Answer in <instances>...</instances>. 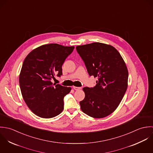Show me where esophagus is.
I'll use <instances>...</instances> for the list:
<instances>
[{"label":"esophagus","instance_id":"1","mask_svg":"<svg viewBox=\"0 0 153 153\" xmlns=\"http://www.w3.org/2000/svg\"><path fill=\"white\" fill-rule=\"evenodd\" d=\"M73 89H74L75 91H79V90L81 89V88H80V87H76V86H73Z\"/></svg>","mask_w":153,"mask_h":153}]
</instances>
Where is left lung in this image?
Segmentation results:
<instances>
[{
    "instance_id": "1",
    "label": "left lung",
    "mask_w": 153,
    "mask_h": 153,
    "mask_svg": "<svg viewBox=\"0 0 153 153\" xmlns=\"http://www.w3.org/2000/svg\"><path fill=\"white\" fill-rule=\"evenodd\" d=\"M89 74L97 77L93 88L83 90L85 99L80 102L82 111L94 118H102L119 106L128 87V71L120 53L113 46L93 42L76 47Z\"/></svg>"
}]
</instances>
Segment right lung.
Returning <instances> with one entry per match:
<instances>
[{
  "label": "right lung",
  "mask_w": 153,
  "mask_h": 153,
  "mask_svg": "<svg viewBox=\"0 0 153 153\" xmlns=\"http://www.w3.org/2000/svg\"><path fill=\"white\" fill-rule=\"evenodd\" d=\"M74 48L45 44L32 50L25 59L19 77L20 89L27 105L38 117L51 118L62 111L64 97L71 88L54 86L51 79L56 74L62 75V65Z\"/></svg>",
  "instance_id": "add662e5"
}]
</instances>
